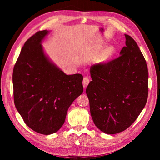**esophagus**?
<instances>
[{"label":"esophagus","instance_id":"34e87169","mask_svg":"<svg viewBox=\"0 0 160 160\" xmlns=\"http://www.w3.org/2000/svg\"><path fill=\"white\" fill-rule=\"evenodd\" d=\"M89 82H90V80H89V78L88 77L84 78L83 81H82V84H83L84 88H86L87 87H88Z\"/></svg>","mask_w":160,"mask_h":160}]
</instances>
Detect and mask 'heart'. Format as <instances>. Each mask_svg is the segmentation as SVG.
Wrapping results in <instances>:
<instances>
[{
	"label": "heart",
	"instance_id": "b5f03b06",
	"mask_svg": "<svg viewBox=\"0 0 160 160\" xmlns=\"http://www.w3.org/2000/svg\"><path fill=\"white\" fill-rule=\"evenodd\" d=\"M116 49L115 48L112 47V46H110V47H108L105 48L104 52L102 53V62L103 63H107V62H109L113 56L114 55Z\"/></svg>",
	"mask_w": 160,
	"mask_h": 160
}]
</instances>
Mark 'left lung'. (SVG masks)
Instances as JSON below:
<instances>
[{
  "label": "left lung",
  "instance_id": "obj_1",
  "mask_svg": "<svg viewBox=\"0 0 160 160\" xmlns=\"http://www.w3.org/2000/svg\"><path fill=\"white\" fill-rule=\"evenodd\" d=\"M120 56L90 67L86 93L94 123L107 134L125 131L136 120L148 95L147 63L136 42L125 34Z\"/></svg>",
  "mask_w": 160,
  "mask_h": 160
}]
</instances>
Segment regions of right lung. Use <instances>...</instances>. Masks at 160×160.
Returning a JSON list of instances; mask_svg holds the SVG:
<instances>
[{"label": "right lung", "instance_id": "right-lung-1", "mask_svg": "<svg viewBox=\"0 0 160 160\" xmlns=\"http://www.w3.org/2000/svg\"><path fill=\"white\" fill-rule=\"evenodd\" d=\"M48 33L39 31L25 42L12 73L16 109L27 126L44 135L61 128L83 92L82 75H66L46 53L42 43Z\"/></svg>", "mask_w": 160, "mask_h": 160}]
</instances>
